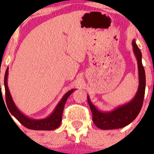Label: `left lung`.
Listing matches in <instances>:
<instances>
[{"instance_id":"8db88e82","label":"left lung","mask_w":154,"mask_h":154,"mask_svg":"<svg viewBox=\"0 0 154 154\" xmlns=\"http://www.w3.org/2000/svg\"><path fill=\"white\" fill-rule=\"evenodd\" d=\"M132 46L137 60L139 72L138 91L133 100L111 112H100L92 104L88 96V101L93 115V123L97 128L101 130H114L127 126L137 117L142 108L146 89V74L141 60L142 54L135 40L132 41Z\"/></svg>"}]
</instances>
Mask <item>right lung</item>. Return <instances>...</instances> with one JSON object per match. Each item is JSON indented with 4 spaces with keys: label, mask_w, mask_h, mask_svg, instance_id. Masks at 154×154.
I'll list each match as a JSON object with an SVG mask.
<instances>
[{
    "label": "right lung",
    "mask_w": 154,
    "mask_h": 154,
    "mask_svg": "<svg viewBox=\"0 0 154 154\" xmlns=\"http://www.w3.org/2000/svg\"><path fill=\"white\" fill-rule=\"evenodd\" d=\"M7 76H8V69H6V73H5L4 77V86H5V92H6V102L7 107L8 110L18 121L24 125V127L30 130H54L55 129L59 128L60 124L61 122L62 119V114L64 108L65 103H66L68 97L71 95L74 90H71L63 95L62 99L58 104L53 114L48 118L44 119L35 120L29 119L22 114L16 107L13 100H12L11 96L9 90H8V85H7Z\"/></svg>",
    "instance_id": "obj_1"
}]
</instances>
